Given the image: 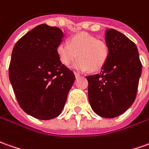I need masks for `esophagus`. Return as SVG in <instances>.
Instances as JSON below:
<instances>
[{
  "label": "esophagus",
  "mask_w": 149,
  "mask_h": 149,
  "mask_svg": "<svg viewBox=\"0 0 149 149\" xmlns=\"http://www.w3.org/2000/svg\"><path fill=\"white\" fill-rule=\"evenodd\" d=\"M74 74H75V77L77 78V77H79L80 76H81V74L80 73H78V72H74Z\"/></svg>",
  "instance_id": "esophagus-1"
}]
</instances>
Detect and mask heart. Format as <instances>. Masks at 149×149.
<instances>
[{"instance_id":"b5f03b06","label":"heart","mask_w":149,"mask_h":149,"mask_svg":"<svg viewBox=\"0 0 149 149\" xmlns=\"http://www.w3.org/2000/svg\"><path fill=\"white\" fill-rule=\"evenodd\" d=\"M57 54L60 62L66 66L78 57L73 64L74 68L97 72L108 61L110 49L105 40L97 39L87 32H81L71 38L69 44L62 42L58 45Z\"/></svg>"}]
</instances>
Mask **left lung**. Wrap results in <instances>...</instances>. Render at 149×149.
Instances as JSON below:
<instances>
[{"label": "left lung", "instance_id": "1", "mask_svg": "<svg viewBox=\"0 0 149 149\" xmlns=\"http://www.w3.org/2000/svg\"><path fill=\"white\" fill-rule=\"evenodd\" d=\"M105 35L110 49L109 59L100 74L86 77L88 98L96 114L113 118L134 103L142 63L136 45L127 36L112 28Z\"/></svg>", "mask_w": 149, "mask_h": 149}]
</instances>
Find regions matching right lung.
Wrapping results in <instances>:
<instances>
[{"instance_id":"add662e5","label":"right lung","mask_w":149,"mask_h":149,"mask_svg":"<svg viewBox=\"0 0 149 149\" xmlns=\"http://www.w3.org/2000/svg\"><path fill=\"white\" fill-rule=\"evenodd\" d=\"M63 33L46 24L36 26L14 46L9 77L15 97L25 113L40 120L58 117L75 81L63 64L57 47Z\"/></svg>"}]
</instances>
